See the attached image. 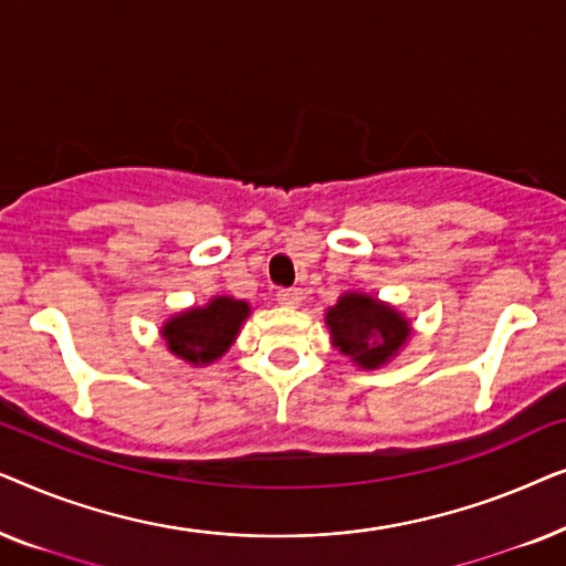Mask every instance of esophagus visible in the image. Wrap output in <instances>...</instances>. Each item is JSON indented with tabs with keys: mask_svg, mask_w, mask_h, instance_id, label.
I'll list each match as a JSON object with an SVG mask.
<instances>
[{
	"mask_svg": "<svg viewBox=\"0 0 566 566\" xmlns=\"http://www.w3.org/2000/svg\"><path fill=\"white\" fill-rule=\"evenodd\" d=\"M301 298H304V293H301L298 289L277 291V304L285 306V308H296L301 304Z\"/></svg>",
	"mask_w": 566,
	"mask_h": 566,
	"instance_id": "esophagus-1",
	"label": "esophagus"
}]
</instances>
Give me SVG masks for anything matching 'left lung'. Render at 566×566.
Listing matches in <instances>:
<instances>
[{"label":"left lung","instance_id":"obj_1","mask_svg":"<svg viewBox=\"0 0 566 566\" xmlns=\"http://www.w3.org/2000/svg\"><path fill=\"white\" fill-rule=\"evenodd\" d=\"M332 347L363 368L376 370L391 363L412 337V322L397 306L363 291H345L324 312Z\"/></svg>","mask_w":566,"mask_h":566}]
</instances>
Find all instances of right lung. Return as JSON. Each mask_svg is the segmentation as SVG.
I'll return each instance as SVG.
<instances>
[{"instance_id": "right-lung-1", "label": "right lung", "mask_w": 566, "mask_h": 566, "mask_svg": "<svg viewBox=\"0 0 566 566\" xmlns=\"http://www.w3.org/2000/svg\"><path fill=\"white\" fill-rule=\"evenodd\" d=\"M252 306L234 296H213L203 306L177 312L159 327L167 350L192 368L211 366L234 345Z\"/></svg>"}]
</instances>
